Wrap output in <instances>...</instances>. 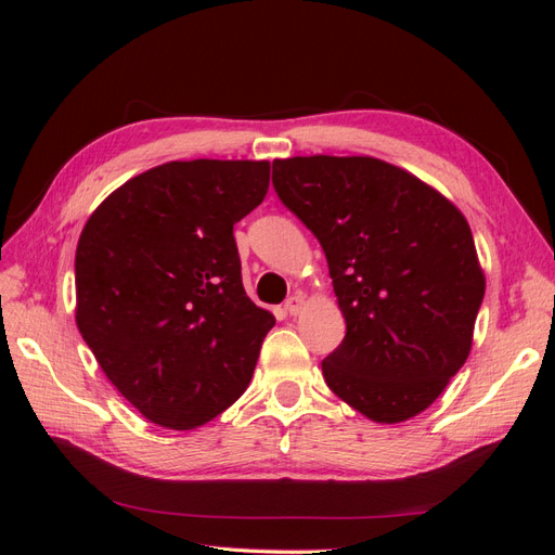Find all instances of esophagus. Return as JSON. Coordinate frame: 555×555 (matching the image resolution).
Wrapping results in <instances>:
<instances>
[{"instance_id":"esophagus-1","label":"esophagus","mask_w":555,"mask_h":555,"mask_svg":"<svg viewBox=\"0 0 555 555\" xmlns=\"http://www.w3.org/2000/svg\"><path fill=\"white\" fill-rule=\"evenodd\" d=\"M304 304H306L304 296L294 294V296H289L287 300H284V312H287V314H298L300 310H304Z\"/></svg>"}]
</instances>
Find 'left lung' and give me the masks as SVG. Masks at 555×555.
<instances>
[{
	"instance_id": "left-lung-1",
	"label": "left lung",
	"mask_w": 555,
	"mask_h": 555,
	"mask_svg": "<svg viewBox=\"0 0 555 555\" xmlns=\"http://www.w3.org/2000/svg\"><path fill=\"white\" fill-rule=\"evenodd\" d=\"M273 188L322 245L345 314L328 389L377 424L424 412L463 367L486 289L461 210L375 157L275 159Z\"/></svg>"
}]
</instances>
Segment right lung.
<instances>
[{
	"mask_svg": "<svg viewBox=\"0 0 555 555\" xmlns=\"http://www.w3.org/2000/svg\"><path fill=\"white\" fill-rule=\"evenodd\" d=\"M268 162H169L127 180L76 247V324L106 377L153 424L190 430L236 402L275 317L243 289L233 224Z\"/></svg>",
	"mask_w": 555,
	"mask_h": 555,
	"instance_id": "add662e5",
	"label": "right lung"
}]
</instances>
